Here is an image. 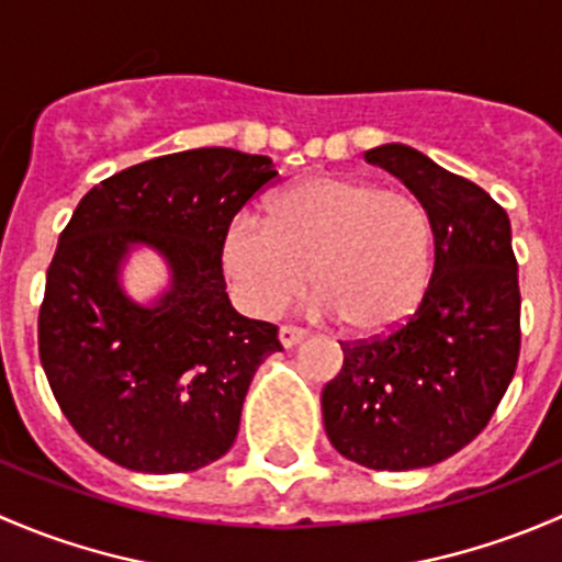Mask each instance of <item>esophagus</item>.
<instances>
[{"label": "esophagus", "instance_id": "obj_1", "mask_svg": "<svg viewBox=\"0 0 562 562\" xmlns=\"http://www.w3.org/2000/svg\"><path fill=\"white\" fill-rule=\"evenodd\" d=\"M304 339V331L296 326H280V342L282 348H293V345H299Z\"/></svg>", "mask_w": 562, "mask_h": 562}]
</instances>
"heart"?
Wrapping results in <instances>:
<instances>
[{
  "label": "heart",
  "mask_w": 562,
  "mask_h": 562,
  "mask_svg": "<svg viewBox=\"0 0 562 562\" xmlns=\"http://www.w3.org/2000/svg\"><path fill=\"white\" fill-rule=\"evenodd\" d=\"M220 263L247 315L274 317L310 277L315 313L339 315L353 331H386L427 288L432 223L411 192L310 176L271 198L269 220L236 214Z\"/></svg>",
  "instance_id": "obj_1"
}]
</instances>
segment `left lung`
<instances>
[{"instance_id": "obj_1", "label": "left lung", "mask_w": 562, "mask_h": 562, "mask_svg": "<svg viewBox=\"0 0 562 562\" xmlns=\"http://www.w3.org/2000/svg\"><path fill=\"white\" fill-rule=\"evenodd\" d=\"M427 209L435 266L418 310L389 337L342 342L321 394L328 440L370 470L438 464L490 424L519 359L512 223L473 181L405 144L364 151Z\"/></svg>"}]
</instances>
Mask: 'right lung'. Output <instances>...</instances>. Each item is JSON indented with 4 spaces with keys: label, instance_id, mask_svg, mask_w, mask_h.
I'll return each mask as SVG.
<instances>
[{
    "label": "right lung",
    "instance_id": "obj_1",
    "mask_svg": "<svg viewBox=\"0 0 562 562\" xmlns=\"http://www.w3.org/2000/svg\"><path fill=\"white\" fill-rule=\"evenodd\" d=\"M277 171L269 157L206 146L124 168L87 192L61 231L40 307V361L61 413L111 462L190 473L234 446L277 326L239 315L220 239ZM151 248L169 288L149 305L121 285Z\"/></svg>",
    "mask_w": 562,
    "mask_h": 562
}]
</instances>
